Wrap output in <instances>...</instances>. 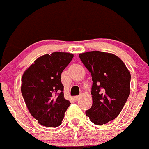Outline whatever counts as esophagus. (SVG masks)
Returning <instances> with one entry per match:
<instances>
[{"label": "esophagus", "instance_id": "esophagus-1", "mask_svg": "<svg viewBox=\"0 0 149 149\" xmlns=\"http://www.w3.org/2000/svg\"><path fill=\"white\" fill-rule=\"evenodd\" d=\"M81 95H77V96L74 97V99L76 100V101H79V99L80 98Z\"/></svg>", "mask_w": 149, "mask_h": 149}]
</instances>
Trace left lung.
I'll use <instances>...</instances> for the list:
<instances>
[{
	"mask_svg": "<svg viewBox=\"0 0 149 149\" xmlns=\"http://www.w3.org/2000/svg\"><path fill=\"white\" fill-rule=\"evenodd\" d=\"M79 56L93 82L92 107L85 114L95 125L106 124L114 120L124 107L130 91V73L113 54L93 51L79 54Z\"/></svg>",
	"mask_w": 149,
	"mask_h": 149,
	"instance_id": "left-lung-1",
	"label": "left lung"
}]
</instances>
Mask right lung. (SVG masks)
<instances>
[{
  "label": "right lung",
  "instance_id": "right-lung-1",
  "mask_svg": "<svg viewBox=\"0 0 149 149\" xmlns=\"http://www.w3.org/2000/svg\"><path fill=\"white\" fill-rule=\"evenodd\" d=\"M73 57L67 52L45 54L37 58L22 77V94L29 113L47 127L59 126L71 104L64 97L61 74Z\"/></svg>",
  "mask_w": 149,
  "mask_h": 149
}]
</instances>
